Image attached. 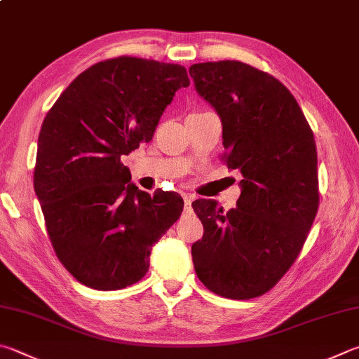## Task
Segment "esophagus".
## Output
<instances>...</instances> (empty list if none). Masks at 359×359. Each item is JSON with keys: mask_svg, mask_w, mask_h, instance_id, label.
I'll use <instances>...</instances> for the list:
<instances>
[{"mask_svg": "<svg viewBox=\"0 0 359 359\" xmlns=\"http://www.w3.org/2000/svg\"><path fill=\"white\" fill-rule=\"evenodd\" d=\"M184 202H185V210H190L191 202H193L191 194H184Z\"/></svg>", "mask_w": 359, "mask_h": 359, "instance_id": "obj_1", "label": "esophagus"}]
</instances>
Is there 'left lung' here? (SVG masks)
Wrapping results in <instances>:
<instances>
[{
    "instance_id": "1",
    "label": "left lung",
    "mask_w": 359,
    "mask_h": 359,
    "mask_svg": "<svg viewBox=\"0 0 359 359\" xmlns=\"http://www.w3.org/2000/svg\"><path fill=\"white\" fill-rule=\"evenodd\" d=\"M190 76L221 117V160L243 175L242 194L229 212L215 201L191 204L204 226L191 246L194 270L217 295L256 298L289 271L314 223V133L290 90L250 64L199 62Z\"/></svg>"
}]
</instances>
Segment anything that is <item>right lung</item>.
<instances>
[{
	"mask_svg": "<svg viewBox=\"0 0 359 359\" xmlns=\"http://www.w3.org/2000/svg\"><path fill=\"white\" fill-rule=\"evenodd\" d=\"M188 84L179 64L119 56L78 75L45 116L34 190L57 259L86 287L138 283L152 246L179 219L184 199L138 190L121 157L154 138Z\"/></svg>",
	"mask_w": 359,
	"mask_h": 359,
	"instance_id": "1",
	"label": "right lung"
}]
</instances>
